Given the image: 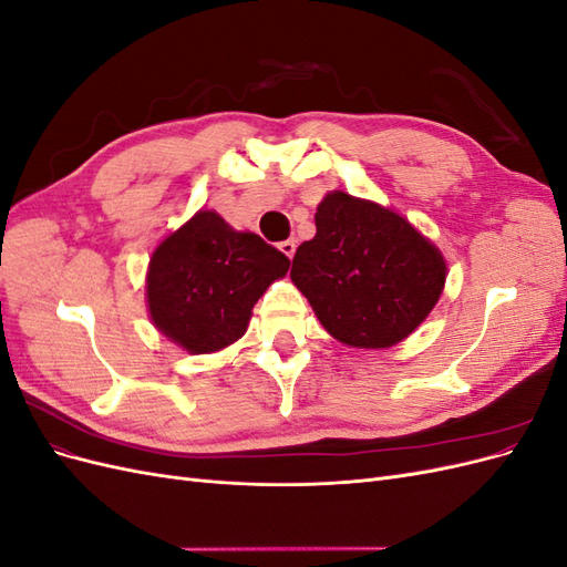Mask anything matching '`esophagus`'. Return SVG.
Instances as JSON below:
<instances>
[{"instance_id":"1","label":"esophagus","mask_w":567,"mask_h":567,"mask_svg":"<svg viewBox=\"0 0 567 567\" xmlns=\"http://www.w3.org/2000/svg\"><path fill=\"white\" fill-rule=\"evenodd\" d=\"M279 248H281V252H284L286 257H293V255H296V241H293V238H288V241H281Z\"/></svg>"}]
</instances>
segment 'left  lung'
<instances>
[{
    "label": "left lung",
    "instance_id": "obj_1",
    "mask_svg": "<svg viewBox=\"0 0 567 567\" xmlns=\"http://www.w3.org/2000/svg\"><path fill=\"white\" fill-rule=\"evenodd\" d=\"M315 221L317 236L296 250L290 279L336 340L390 348L431 315L447 265L404 217L333 192Z\"/></svg>",
    "mask_w": 567,
    "mask_h": 567
}]
</instances>
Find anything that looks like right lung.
<instances>
[{"label": "right lung", "instance_id": "1", "mask_svg": "<svg viewBox=\"0 0 567 567\" xmlns=\"http://www.w3.org/2000/svg\"><path fill=\"white\" fill-rule=\"evenodd\" d=\"M288 265L257 234L234 231L217 213L200 210L151 257V319L188 352L221 350L246 333L252 305Z\"/></svg>", "mask_w": 567, "mask_h": 567}]
</instances>
